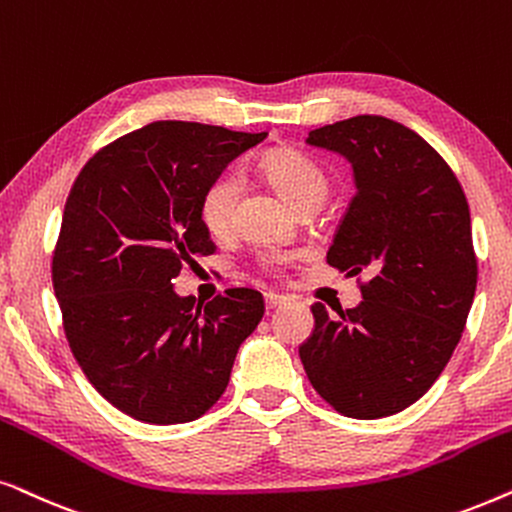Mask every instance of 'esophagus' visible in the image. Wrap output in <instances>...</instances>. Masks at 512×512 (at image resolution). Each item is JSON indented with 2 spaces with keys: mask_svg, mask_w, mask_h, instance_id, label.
Returning a JSON list of instances; mask_svg holds the SVG:
<instances>
[{
  "mask_svg": "<svg viewBox=\"0 0 512 512\" xmlns=\"http://www.w3.org/2000/svg\"><path fill=\"white\" fill-rule=\"evenodd\" d=\"M283 304H285L283 295H274V292H267V295H264V306H267V311H274Z\"/></svg>",
  "mask_w": 512,
  "mask_h": 512,
  "instance_id": "34e87169",
  "label": "esophagus"
}]
</instances>
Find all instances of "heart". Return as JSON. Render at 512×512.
Segmentation results:
<instances>
[{"label":"heart","instance_id":"1","mask_svg":"<svg viewBox=\"0 0 512 512\" xmlns=\"http://www.w3.org/2000/svg\"><path fill=\"white\" fill-rule=\"evenodd\" d=\"M262 175L283 194L285 201L299 208L311 199H325L327 182L316 163L306 156L278 149L262 159ZM241 192V180L234 173H222L208 182L199 199V220L213 236H227L234 229L236 199ZM288 262L281 252H264L260 267L271 274H278Z\"/></svg>","mask_w":512,"mask_h":512}]
</instances>
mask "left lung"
Returning <instances> with one entry per match:
<instances>
[{"label":"left lung","mask_w":512,"mask_h":512,"mask_svg":"<svg viewBox=\"0 0 512 512\" xmlns=\"http://www.w3.org/2000/svg\"><path fill=\"white\" fill-rule=\"evenodd\" d=\"M306 145L353 168L349 203L327 264L358 276L363 302L330 318L311 306L299 358L318 395L353 419L403 412L440 377L478 285L466 194L445 159L410 128L360 114L316 128Z\"/></svg>","instance_id":"8db88e82"}]
</instances>
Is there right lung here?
Masks as SVG:
<instances>
[{
	"label": "right lung",
	"mask_w": 512,
	"mask_h": 512,
	"mask_svg": "<svg viewBox=\"0 0 512 512\" xmlns=\"http://www.w3.org/2000/svg\"><path fill=\"white\" fill-rule=\"evenodd\" d=\"M264 138L154 121L102 147L74 180L53 290L81 370L128 417L168 426L206 414L264 316L257 290L208 304L173 290L182 267L215 250L199 220L203 189Z\"/></svg>",
	"instance_id": "obj_1"
}]
</instances>
